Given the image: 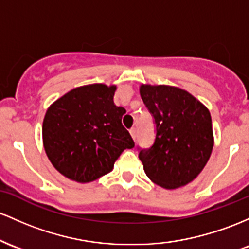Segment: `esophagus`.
Wrapping results in <instances>:
<instances>
[{"mask_svg":"<svg viewBox=\"0 0 249 249\" xmlns=\"http://www.w3.org/2000/svg\"><path fill=\"white\" fill-rule=\"evenodd\" d=\"M129 133H130V135H132V138L135 140V138H136V128H132V129L129 130Z\"/></svg>","mask_w":249,"mask_h":249,"instance_id":"obj_1","label":"esophagus"}]
</instances>
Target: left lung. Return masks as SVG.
Returning a JSON list of instances; mask_svg holds the SVG:
<instances>
[{"label": "left lung", "mask_w": 249, "mask_h": 249, "mask_svg": "<svg viewBox=\"0 0 249 249\" xmlns=\"http://www.w3.org/2000/svg\"><path fill=\"white\" fill-rule=\"evenodd\" d=\"M140 95L156 124L154 144L139 153L144 173L162 188L188 185L205 168L213 150L208 108L173 86L141 85Z\"/></svg>", "instance_id": "8db88e82"}]
</instances>
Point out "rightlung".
<instances>
[{
	"instance_id": "add662e5",
	"label": "right lung",
	"mask_w": 249,
	"mask_h": 249,
	"mask_svg": "<svg viewBox=\"0 0 249 249\" xmlns=\"http://www.w3.org/2000/svg\"><path fill=\"white\" fill-rule=\"evenodd\" d=\"M116 86H81L47 109L42 125L46 154L63 177L87 183L108 174L124 149L135 146L122 125L124 107L114 103Z\"/></svg>"
}]
</instances>
